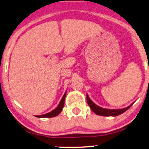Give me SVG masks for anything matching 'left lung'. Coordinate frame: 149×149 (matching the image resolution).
Returning <instances> with one entry per match:
<instances>
[{
  "label": "left lung",
  "mask_w": 149,
  "mask_h": 149,
  "mask_svg": "<svg viewBox=\"0 0 149 149\" xmlns=\"http://www.w3.org/2000/svg\"><path fill=\"white\" fill-rule=\"evenodd\" d=\"M86 100H87V103L88 104L89 107L91 109V110L93 111L94 113H95L96 114L100 115V116H117L118 115L121 114L125 112V111H127L131 106L132 105L130 104V106L124 108V109H104V108L100 107L97 106V104H95L90 99V97H88V94H86Z\"/></svg>",
  "instance_id": "1"
}]
</instances>
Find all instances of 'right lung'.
Segmentation results:
<instances>
[{
    "label": "right lung",
    "instance_id": "right-lung-1",
    "mask_svg": "<svg viewBox=\"0 0 149 149\" xmlns=\"http://www.w3.org/2000/svg\"><path fill=\"white\" fill-rule=\"evenodd\" d=\"M65 96H66V92L65 93V94L63 95V96L60 103H59L58 105V107L55 109L52 110V111H50V112L47 113H45V114L40 115V116H36V117H38V118H52V117L58 116V115L61 112V111H62L63 108L64 107Z\"/></svg>",
    "mask_w": 149,
    "mask_h": 149
}]
</instances>
